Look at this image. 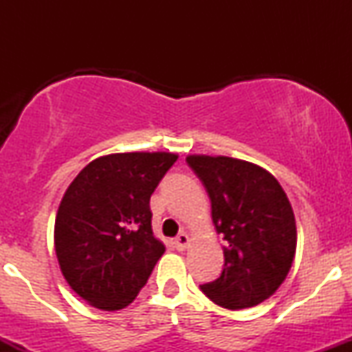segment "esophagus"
Here are the masks:
<instances>
[{
    "instance_id": "1",
    "label": "esophagus",
    "mask_w": 352,
    "mask_h": 352,
    "mask_svg": "<svg viewBox=\"0 0 352 352\" xmlns=\"http://www.w3.org/2000/svg\"><path fill=\"white\" fill-rule=\"evenodd\" d=\"M173 245H175V248L179 250V252H184V250H187V246L190 245V238H188L187 233H180V235L175 238V241H173Z\"/></svg>"
}]
</instances>
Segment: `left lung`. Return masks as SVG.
<instances>
[{
  "instance_id": "8db88e82",
  "label": "left lung",
  "mask_w": 352,
  "mask_h": 352,
  "mask_svg": "<svg viewBox=\"0 0 352 352\" xmlns=\"http://www.w3.org/2000/svg\"><path fill=\"white\" fill-rule=\"evenodd\" d=\"M187 162L212 200V220L223 233L225 268L201 285L215 305H260L286 280L296 253V220L280 182L266 168L225 155L193 153Z\"/></svg>"
}]
</instances>
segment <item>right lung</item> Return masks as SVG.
Returning a JSON list of instances; mask_svg holds the SVG:
<instances>
[{"label": "right lung", "instance_id": "1", "mask_svg": "<svg viewBox=\"0 0 352 352\" xmlns=\"http://www.w3.org/2000/svg\"><path fill=\"white\" fill-rule=\"evenodd\" d=\"M177 159L173 152L109 153L89 162L64 192L56 256L72 292L94 308L131 305L164 254L148 201Z\"/></svg>", "mask_w": 352, "mask_h": 352}]
</instances>
